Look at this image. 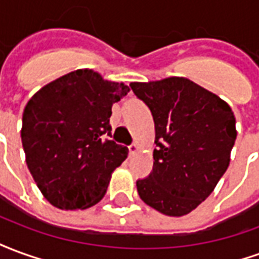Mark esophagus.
<instances>
[{
    "instance_id": "obj_1",
    "label": "esophagus",
    "mask_w": 259,
    "mask_h": 259,
    "mask_svg": "<svg viewBox=\"0 0 259 259\" xmlns=\"http://www.w3.org/2000/svg\"><path fill=\"white\" fill-rule=\"evenodd\" d=\"M137 150H139V146L136 144V143H133L132 146H129V152H130V155H133V154H136L137 152Z\"/></svg>"
}]
</instances>
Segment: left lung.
<instances>
[{"mask_svg": "<svg viewBox=\"0 0 259 259\" xmlns=\"http://www.w3.org/2000/svg\"><path fill=\"white\" fill-rule=\"evenodd\" d=\"M155 124L154 166L137 191L147 205L183 217L208 195L230 162L236 141L233 111L222 98L185 77L130 83Z\"/></svg>", "mask_w": 259, "mask_h": 259, "instance_id": "1", "label": "left lung"}]
</instances>
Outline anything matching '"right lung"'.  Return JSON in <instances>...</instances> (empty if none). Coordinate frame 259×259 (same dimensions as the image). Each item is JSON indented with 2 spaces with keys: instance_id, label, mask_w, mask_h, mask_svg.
<instances>
[{
  "instance_id": "right-lung-1",
  "label": "right lung",
  "mask_w": 259,
  "mask_h": 259,
  "mask_svg": "<svg viewBox=\"0 0 259 259\" xmlns=\"http://www.w3.org/2000/svg\"><path fill=\"white\" fill-rule=\"evenodd\" d=\"M129 85L77 69L37 91L26 104L22 146L37 187L59 209H85L107 193L127 147L108 140L112 105Z\"/></svg>"
}]
</instances>
